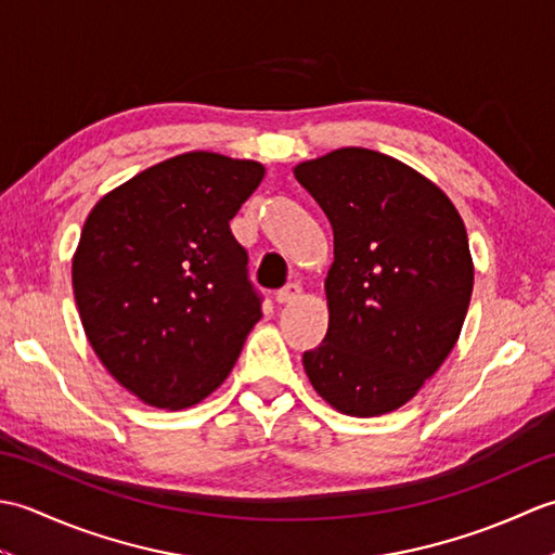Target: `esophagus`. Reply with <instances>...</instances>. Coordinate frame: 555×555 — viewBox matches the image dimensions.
<instances>
[{
  "instance_id": "1",
  "label": "esophagus",
  "mask_w": 555,
  "mask_h": 555,
  "mask_svg": "<svg viewBox=\"0 0 555 555\" xmlns=\"http://www.w3.org/2000/svg\"><path fill=\"white\" fill-rule=\"evenodd\" d=\"M300 293H302V288L298 284H288V286H284L281 291H276V302L279 305L296 302L300 298Z\"/></svg>"
}]
</instances>
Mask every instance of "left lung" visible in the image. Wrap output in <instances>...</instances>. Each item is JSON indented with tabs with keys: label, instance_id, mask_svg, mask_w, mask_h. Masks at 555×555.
Returning a JSON list of instances; mask_svg holds the SVG:
<instances>
[{
	"label": "left lung",
	"instance_id": "1",
	"mask_svg": "<svg viewBox=\"0 0 555 555\" xmlns=\"http://www.w3.org/2000/svg\"><path fill=\"white\" fill-rule=\"evenodd\" d=\"M334 231L328 328L302 356L312 388L350 417L403 408L457 344L473 298L467 231L439 185L367 147L293 167Z\"/></svg>",
	"mask_w": 555,
	"mask_h": 555
}]
</instances>
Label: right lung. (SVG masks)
<instances>
[{"label":"right lung","instance_id":"obj_1","mask_svg":"<svg viewBox=\"0 0 555 555\" xmlns=\"http://www.w3.org/2000/svg\"><path fill=\"white\" fill-rule=\"evenodd\" d=\"M264 179L253 159L183 152L90 209L70 262L100 362L159 410L197 405L227 379L262 317L229 221Z\"/></svg>","mask_w":555,"mask_h":555}]
</instances>
